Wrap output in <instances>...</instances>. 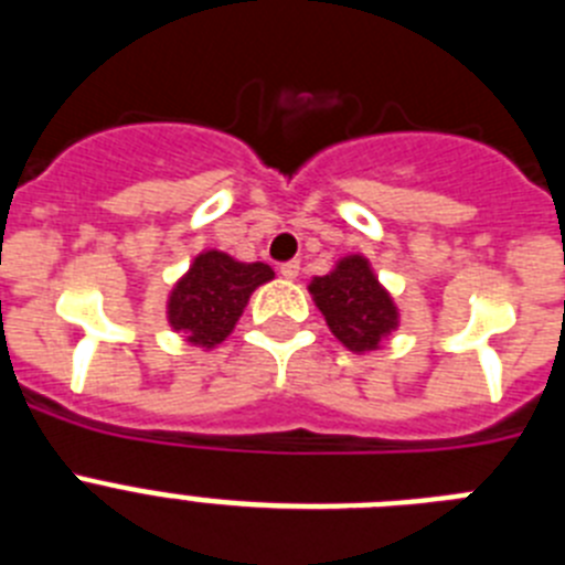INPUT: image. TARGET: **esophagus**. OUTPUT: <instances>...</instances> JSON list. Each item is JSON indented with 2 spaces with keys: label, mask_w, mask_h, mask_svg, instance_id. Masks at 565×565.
Masks as SVG:
<instances>
[{
  "label": "esophagus",
  "mask_w": 565,
  "mask_h": 565,
  "mask_svg": "<svg viewBox=\"0 0 565 565\" xmlns=\"http://www.w3.org/2000/svg\"><path fill=\"white\" fill-rule=\"evenodd\" d=\"M279 274H282V277H286V279H297L299 277V263H297V259H291V263H282V266H279Z\"/></svg>",
  "instance_id": "34e87169"
}]
</instances>
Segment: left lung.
Returning <instances> with one entry per match:
<instances>
[{"mask_svg": "<svg viewBox=\"0 0 565 565\" xmlns=\"http://www.w3.org/2000/svg\"><path fill=\"white\" fill-rule=\"evenodd\" d=\"M313 302L333 337L353 353H371L398 328V308L391 291L379 282L371 259L348 254L326 274L313 277Z\"/></svg>", "mask_w": 565, "mask_h": 565, "instance_id": "8db88e82", "label": "left lung"}]
</instances>
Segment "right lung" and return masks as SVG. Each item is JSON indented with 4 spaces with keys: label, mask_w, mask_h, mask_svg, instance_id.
I'll list each match as a JSON object with an SVG mask.
<instances>
[{
    "label": "right lung",
    "mask_w": 565,
    "mask_h": 565,
    "mask_svg": "<svg viewBox=\"0 0 565 565\" xmlns=\"http://www.w3.org/2000/svg\"><path fill=\"white\" fill-rule=\"evenodd\" d=\"M268 279L274 271L266 263H239L217 248L201 252L169 291V326L194 348L212 351L234 331L248 297Z\"/></svg>",
    "instance_id": "add662e5"
}]
</instances>
